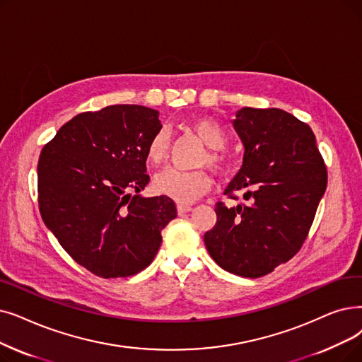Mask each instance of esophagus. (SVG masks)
Returning a JSON list of instances; mask_svg holds the SVG:
<instances>
[{
  "instance_id": "esophagus-1",
  "label": "esophagus",
  "mask_w": 362,
  "mask_h": 362,
  "mask_svg": "<svg viewBox=\"0 0 362 362\" xmlns=\"http://www.w3.org/2000/svg\"><path fill=\"white\" fill-rule=\"evenodd\" d=\"M177 211H179V214L189 213V211H192V206H187V204H177Z\"/></svg>"
}]
</instances>
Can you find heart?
<instances>
[{
  "label": "heart",
  "mask_w": 362,
  "mask_h": 362,
  "mask_svg": "<svg viewBox=\"0 0 362 362\" xmlns=\"http://www.w3.org/2000/svg\"><path fill=\"white\" fill-rule=\"evenodd\" d=\"M189 129L201 142L209 149L202 153L199 164L210 165L213 170L223 171L228 168L229 158L223 152L226 145V133L222 125L210 117L194 118L189 124ZM170 151V136L167 132H156L146 146V160L151 165L156 167L163 164ZM213 185L211 176L206 170L183 171L177 168H164L153 179V189L165 197H170L177 202H192L201 195L210 191Z\"/></svg>",
  "instance_id": "obj_1"
}]
</instances>
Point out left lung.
<instances>
[{
    "mask_svg": "<svg viewBox=\"0 0 362 362\" xmlns=\"http://www.w3.org/2000/svg\"><path fill=\"white\" fill-rule=\"evenodd\" d=\"M245 152L225 194L244 202L216 204L217 222L204 235L225 271L260 278L300 251L327 187V168L309 125L278 107H243L233 119Z\"/></svg>",
    "mask_w": 362,
    "mask_h": 362,
    "instance_id": "left-lung-1",
    "label": "left lung"
}]
</instances>
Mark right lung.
I'll list each match as a JSON object with an SVG mask.
<instances>
[{"label":"right lung","instance_id":"right-lung-1","mask_svg":"<svg viewBox=\"0 0 362 362\" xmlns=\"http://www.w3.org/2000/svg\"><path fill=\"white\" fill-rule=\"evenodd\" d=\"M160 130L155 109L111 105L74 117L40 153L44 223L96 276L125 278L148 268L163 229L177 216L170 197L137 195L149 183L146 146Z\"/></svg>","mask_w":362,"mask_h":362}]
</instances>
